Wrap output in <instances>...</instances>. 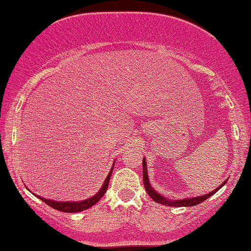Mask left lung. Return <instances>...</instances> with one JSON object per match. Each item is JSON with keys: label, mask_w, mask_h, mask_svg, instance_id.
I'll return each instance as SVG.
<instances>
[{"label": "left lung", "mask_w": 251, "mask_h": 251, "mask_svg": "<svg viewBox=\"0 0 251 251\" xmlns=\"http://www.w3.org/2000/svg\"><path fill=\"white\" fill-rule=\"evenodd\" d=\"M143 178H144V186H145V189L147 194L150 195V197L155 201L156 202L161 203V205L165 206H169V207H189V206H195L198 205V203L202 202L203 201H206L207 198H209L212 196L215 193H217L218 190L222 188V187L226 184L228 178L225 180L222 185L217 187L215 190H212L211 193L202 195V196H197V197H192V198H184V199H179V201H172V199H168L166 197H164L163 195H160L159 193H157L156 190L152 188L151 182H150V178H148V172H147V163L146 159H143Z\"/></svg>", "instance_id": "1"}]
</instances>
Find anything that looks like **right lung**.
I'll list each match as a JSON object with an SVG mask.
<instances>
[{
    "mask_svg": "<svg viewBox=\"0 0 251 251\" xmlns=\"http://www.w3.org/2000/svg\"><path fill=\"white\" fill-rule=\"evenodd\" d=\"M114 165H115V160H114L113 166H112V168H110L107 177L105 178L104 184H103V186H101V188L99 190V193H96L94 196L85 199V201H52V199L41 197V196H39V195H35V194H33V195H35V196L37 198H40L41 201H43L45 203H48L49 206H50L52 208H54V209L59 210V211H63V212H79V211L86 210V209H88V208H91L92 206H94L95 203L99 202L100 199L105 195L106 190H107V188H108L110 175H112V173H113ZM26 188H27V187H26Z\"/></svg>",
    "mask_w": 251,
    "mask_h": 251,
    "instance_id": "right-lung-1",
    "label": "right lung"
}]
</instances>
